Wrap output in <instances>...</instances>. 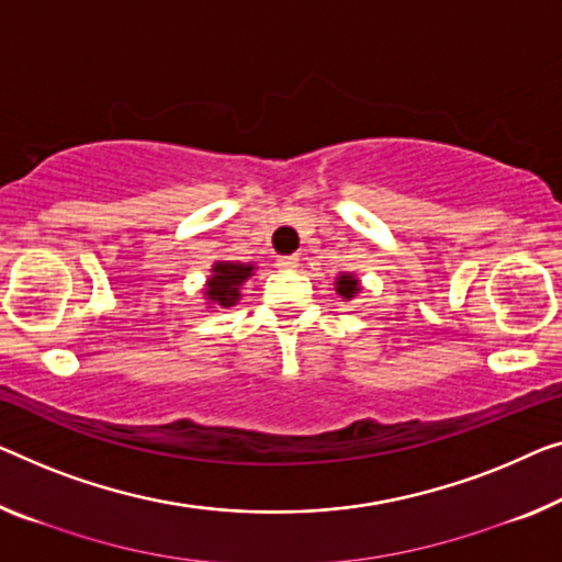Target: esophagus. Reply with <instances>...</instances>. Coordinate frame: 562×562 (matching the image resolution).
<instances>
[{"label":"esophagus","mask_w":562,"mask_h":562,"mask_svg":"<svg viewBox=\"0 0 562 562\" xmlns=\"http://www.w3.org/2000/svg\"><path fill=\"white\" fill-rule=\"evenodd\" d=\"M278 267H280V270H295V267H300V257L297 255L280 257L278 259Z\"/></svg>","instance_id":"34e87169"}]
</instances>
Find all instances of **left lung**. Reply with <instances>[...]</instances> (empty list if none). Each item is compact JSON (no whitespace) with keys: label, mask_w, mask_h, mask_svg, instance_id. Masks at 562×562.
Instances as JSON below:
<instances>
[{"label":"left lung","mask_w":562,"mask_h":562,"mask_svg":"<svg viewBox=\"0 0 562 562\" xmlns=\"http://www.w3.org/2000/svg\"><path fill=\"white\" fill-rule=\"evenodd\" d=\"M335 292H338L342 300H353L358 292H361V280L353 278L350 272H340L338 278H335Z\"/></svg>","instance_id":"left-lung-1"}]
</instances>
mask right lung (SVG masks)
<instances>
[{
	"label": "right lung",
	"mask_w": 562,
	"mask_h": 562,
	"mask_svg": "<svg viewBox=\"0 0 562 562\" xmlns=\"http://www.w3.org/2000/svg\"><path fill=\"white\" fill-rule=\"evenodd\" d=\"M255 265L245 262H214L212 278L206 280L204 295L209 303L220 307H232L239 303V288L252 278Z\"/></svg>",
	"instance_id": "add662e5"
}]
</instances>
